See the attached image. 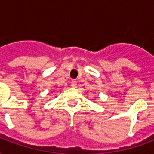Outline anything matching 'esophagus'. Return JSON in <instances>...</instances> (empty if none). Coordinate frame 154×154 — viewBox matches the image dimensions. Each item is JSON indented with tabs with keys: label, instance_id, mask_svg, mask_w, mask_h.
<instances>
[{
	"label": "esophagus",
	"instance_id": "esophagus-1",
	"mask_svg": "<svg viewBox=\"0 0 154 154\" xmlns=\"http://www.w3.org/2000/svg\"><path fill=\"white\" fill-rule=\"evenodd\" d=\"M77 86V81H72V82H71V87H73V88H76Z\"/></svg>",
	"mask_w": 154,
	"mask_h": 154
}]
</instances>
